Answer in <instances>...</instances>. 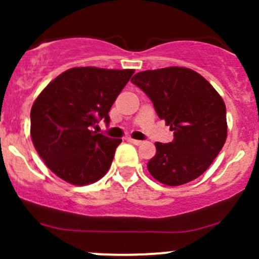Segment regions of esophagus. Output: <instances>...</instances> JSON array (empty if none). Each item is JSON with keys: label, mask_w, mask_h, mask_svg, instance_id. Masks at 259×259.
Segmentation results:
<instances>
[{"label": "esophagus", "mask_w": 259, "mask_h": 259, "mask_svg": "<svg viewBox=\"0 0 259 259\" xmlns=\"http://www.w3.org/2000/svg\"><path fill=\"white\" fill-rule=\"evenodd\" d=\"M128 141H130V143H132V144H135V145H141V144H143V141L135 140V139H128Z\"/></svg>", "instance_id": "obj_1"}]
</instances>
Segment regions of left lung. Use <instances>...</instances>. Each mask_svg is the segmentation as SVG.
Wrapping results in <instances>:
<instances>
[{"instance_id": "8db88e82", "label": "left lung", "mask_w": 259, "mask_h": 259, "mask_svg": "<svg viewBox=\"0 0 259 259\" xmlns=\"http://www.w3.org/2000/svg\"><path fill=\"white\" fill-rule=\"evenodd\" d=\"M152 100L158 116L174 131L170 144L155 143L150 175L178 187L209 168L227 139L226 105L214 87L187 67L141 71L131 79Z\"/></svg>"}]
</instances>
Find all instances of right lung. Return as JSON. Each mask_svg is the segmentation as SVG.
Here are the masks:
<instances>
[{"label":"right lung","instance_id":"obj_1","mask_svg":"<svg viewBox=\"0 0 259 259\" xmlns=\"http://www.w3.org/2000/svg\"><path fill=\"white\" fill-rule=\"evenodd\" d=\"M135 70L74 67L52 80L31 109V137L48 168L74 185L97 182L109 171L120 139L97 134Z\"/></svg>","mask_w":259,"mask_h":259}]
</instances>
